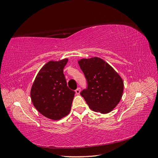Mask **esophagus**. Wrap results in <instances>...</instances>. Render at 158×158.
<instances>
[{"mask_svg":"<svg viewBox=\"0 0 158 158\" xmlns=\"http://www.w3.org/2000/svg\"><path fill=\"white\" fill-rule=\"evenodd\" d=\"M80 91H81V89H80L79 87H78L77 89L75 90V93H76L77 94H79Z\"/></svg>","mask_w":158,"mask_h":158,"instance_id":"esophagus-1","label":"esophagus"}]
</instances>
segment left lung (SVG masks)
<instances>
[{"mask_svg":"<svg viewBox=\"0 0 158 158\" xmlns=\"http://www.w3.org/2000/svg\"><path fill=\"white\" fill-rule=\"evenodd\" d=\"M79 65L87 87L80 93L89 108L106 114L113 110L123 96L124 83L112 67L99 57L82 59Z\"/></svg>","mask_w":158,"mask_h":158,"instance_id":"obj_1","label":"left lung"}]
</instances>
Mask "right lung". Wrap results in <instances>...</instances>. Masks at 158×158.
<instances>
[{"label":"right lung","instance_id":"add662e5","mask_svg":"<svg viewBox=\"0 0 158 158\" xmlns=\"http://www.w3.org/2000/svg\"><path fill=\"white\" fill-rule=\"evenodd\" d=\"M68 60L50 61L35 77L30 96L34 106L49 119L60 120L69 113L75 92L67 87L64 69Z\"/></svg>","mask_w":158,"mask_h":158}]
</instances>
